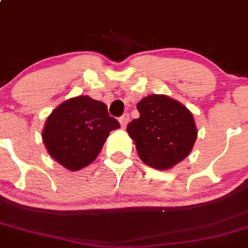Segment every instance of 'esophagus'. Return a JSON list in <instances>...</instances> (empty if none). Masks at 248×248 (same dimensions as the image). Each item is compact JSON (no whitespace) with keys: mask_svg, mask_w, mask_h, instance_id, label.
I'll return each instance as SVG.
<instances>
[{"mask_svg":"<svg viewBox=\"0 0 248 248\" xmlns=\"http://www.w3.org/2000/svg\"><path fill=\"white\" fill-rule=\"evenodd\" d=\"M128 120H129V116L128 114H124V115H122L121 117H120V124H121L122 128H124V127L127 126V124H128Z\"/></svg>","mask_w":248,"mask_h":248,"instance_id":"obj_1","label":"esophagus"}]
</instances>
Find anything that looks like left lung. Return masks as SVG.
Returning <instances> with one entry per match:
<instances>
[{"label": "left lung", "instance_id": "obj_1", "mask_svg": "<svg viewBox=\"0 0 248 248\" xmlns=\"http://www.w3.org/2000/svg\"><path fill=\"white\" fill-rule=\"evenodd\" d=\"M139 119L127 126L140 159L157 170H169L189 155L197 138L189 109L165 95H150L137 104Z\"/></svg>", "mask_w": 248, "mask_h": 248}]
</instances>
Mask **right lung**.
<instances>
[{"label":"right lung","mask_w":248,"mask_h":248,"mask_svg":"<svg viewBox=\"0 0 248 248\" xmlns=\"http://www.w3.org/2000/svg\"><path fill=\"white\" fill-rule=\"evenodd\" d=\"M120 127L103 102L77 96L59 104L45 122L43 141L52 158L70 171L95 160L109 133Z\"/></svg>","instance_id":"add662e5"}]
</instances>
